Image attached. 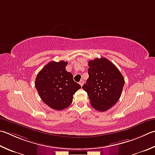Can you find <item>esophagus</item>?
<instances>
[{
    "instance_id": "obj_1",
    "label": "esophagus",
    "mask_w": 155,
    "mask_h": 155,
    "mask_svg": "<svg viewBox=\"0 0 155 155\" xmlns=\"http://www.w3.org/2000/svg\"><path fill=\"white\" fill-rule=\"evenodd\" d=\"M79 84L81 85V86H83V84H84V81L83 80H81L79 81Z\"/></svg>"
}]
</instances>
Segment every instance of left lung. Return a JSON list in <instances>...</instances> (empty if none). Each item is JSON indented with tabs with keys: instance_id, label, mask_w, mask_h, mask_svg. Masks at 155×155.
I'll use <instances>...</instances> for the list:
<instances>
[{
	"instance_id": "1",
	"label": "left lung",
	"mask_w": 155,
	"mask_h": 155,
	"mask_svg": "<svg viewBox=\"0 0 155 155\" xmlns=\"http://www.w3.org/2000/svg\"><path fill=\"white\" fill-rule=\"evenodd\" d=\"M89 78L82 88L87 93L93 108L104 112L121 95L125 80L114 64L105 58L89 61Z\"/></svg>"
}]
</instances>
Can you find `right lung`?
Listing matches in <instances>:
<instances>
[{
  "label": "right lung",
  "mask_w": 155,
  "mask_h": 155,
  "mask_svg": "<svg viewBox=\"0 0 155 155\" xmlns=\"http://www.w3.org/2000/svg\"><path fill=\"white\" fill-rule=\"evenodd\" d=\"M67 61H51L36 76L35 87L42 100L47 106L61 110L71 104L73 95L81 88L66 71Z\"/></svg>",
  "instance_id": "add662e5"
}]
</instances>
